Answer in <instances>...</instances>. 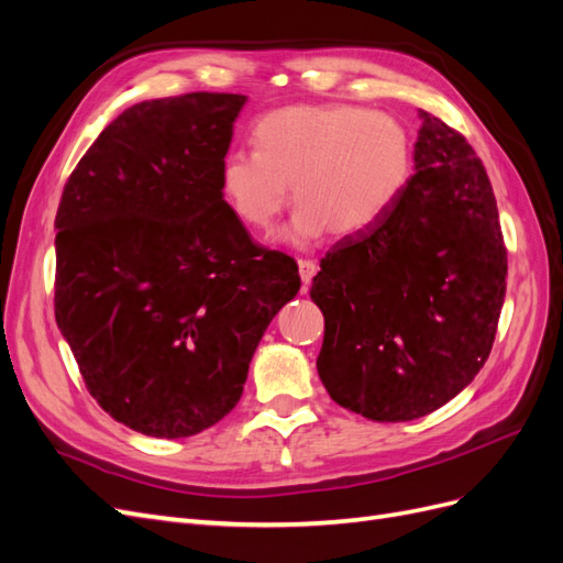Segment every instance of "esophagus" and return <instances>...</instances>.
Masks as SVG:
<instances>
[{"label":"esophagus","mask_w":563,"mask_h":563,"mask_svg":"<svg viewBox=\"0 0 563 563\" xmlns=\"http://www.w3.org/2000/svg\"><path fill=\"white\" fill-rule=\"evenodd\" d=\"M298 269H300V279H302V284L308 286V284L312 282V277L317 275L319 265H317L312 258H300V261H298Z\"/></svg>","instance_id":"esophagus-1"}]
</instances>
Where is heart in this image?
Returning <instances> with one entry per match:
<instances>
[{
  "label": "heart",
  "instance_id": "obj_1",
  "mask_svg": "<svg viewBox=\"0 0 563 563\" xmlns=\"http://www.w3.org/2000/svg\"><path fill=\"white\" fill-rule=\"evenodd\" d=\"M253 145L230 150L220 192L230 211L258 234L275 230L298 203L286 240L312 242L327 230L356 236L391 211L411 178L413 152L391 114L354 106H291L265 114Z\"/></svg>",
  "mask_w": 563,
  "mask_h": 563
}]
</instances>
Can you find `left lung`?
I'll use <instances>...</instances> for the list:
<instances>
[{
    "mask_svg": "<svg viewBox=\"0 0 563 563\" xmlns=\"http://www.w3.org/2000/svg\"><path fill=\"white\" fill-rule=\"evenodd\" d=\"M416 174L376 228L321 258L317 371L335 404L378 422L416 420L486 364L507 288V249L482 159L420 110Z\"/></svg>",
    "mask_w": 563,
    "mask_h": 563,
    "instance_id": "left-lung-1",
    "label": "left lung"
}]
</instances>
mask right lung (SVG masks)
Returning a JSON list of instances; mask_svg holds the SVG:
<instances>
[{
  "instance_id": "1",
  "label": "right lung",
  "mask_w": 563,
  "mask_h": 563,
  "mask_svg": "<svg viewBox=\"0 0 563 563\" xmlns=\"http://www.w3.org/2000/svg\"><path fill=\"white\" fill-rule=\"evenodd\" d=\"M246 96L195 91L119 114L79 159L56 213L58 329L108 416L192 437L240 401L265 329L300 291L220 192Z\"/></svg>"
}]
</instances>
